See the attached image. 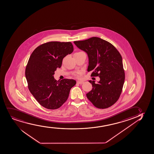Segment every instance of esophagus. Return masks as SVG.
<instances>
[{
    "instance_id": "esophagus-1",
    "label": "esophagus",
    "mask_w": 154,
    "mask_h": 154,
    "mask_svg": "<svg viewBox=\"0 0 154 154\" xmlns=\"http://www.w3.org/2000/svg\"><path fill=\"white\" fill-rule=\"evenodd\" d=\"M77 83H78V84H82L83 83V82L82 81H77Z\"/></svg>"
}]
</instances>
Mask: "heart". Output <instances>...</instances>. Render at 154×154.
I'll use <instances>...</instances> for the list:
<instances>
[{
    "label": "heart",
    "instance_id": "obj_1",
    "mask_svg": "<svg viewBox=\"0 0 154 154\" xmlns=\"http://www.w3.org/2000/svg\"><path fill=\"white\" fill-rule=\"evenodd\" d=\"M80 74H81V73H79L77 75H76V76H79L80 75Z\"/></svg>",
    "mask_w": 154,
    "mask_h": 154
}]
</instances>
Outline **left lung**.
I'll return each instance as SVG.
<instances>
[{"label": "left lung", "instance_id": "left-lung-1", "mask_svg": "<svg viewBox=\"0 0 154 154\" xmlns=\"http://www.w3.org/2000/svg\"><path fill=\"white\" fill-rule=\"evenodd\" d=\"M74 44L85 51L88 58V71L100 81L95 83L90 80L92 90L86 96L94 106L99 109L110 107L119 99L125 79L122 59L115 46L97 37L84 41H74Z\"/></svg>", "mask_w": 154, "mask_h": 154}]
</instances>
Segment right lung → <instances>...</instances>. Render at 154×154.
<instances>
[{"instance_id": "1", "label": "right lung", "mask_w": 154, "mask_h": 154, "mask_svg": "<svg viewBox=\"0 0 154 154\" xmlns=\"http://www.w3.org/2000/svg\"><path fill=\"white\" fill-rule=\"evenodd\" d=\"M73 51L71 42H50L37 47L32 53L26 69V77L31 93L43 107L48 109L60 107L68 99L74 80L57 81L54 75L62 60Z\"/></svg>"}]
</instances>
